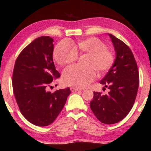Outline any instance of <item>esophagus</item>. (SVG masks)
<instances>
[{
  "mask_svg": "<svg viewBox=\"0 0 151 151\" xmlns=\"http://www.w3.org/2000/svg\"><path fill=\"white\" fill-rule=\"evenodd\" d=\"M70 91H72V92H76V91H81V89L77 88H75V87H71L70 88Z\"/></svg>",
  "mask_w": 151,
  "mask_h": 151,
  "instance_id": "obj_1",
  "label": "esophagus"
}]
</instances>
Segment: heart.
<instances>
[{
  "mask_svg": "<svg viewBox=\"0 0 151 151\" xmlns=\"http://www.w3.org/2000/svg\"><path fill=\"white\" fill-rule=\"evenodd\" d=\"M106 48V45L95 37L80 40L77 45H74L68 39L58 43L53 55L60 65H67L77 59L76 50L88 55L85 62L86 66L74 65L65 68L63 73V83L73 87L83 88L95 78V70L101 73L109 69L114 63V57Z\"/></svg>",
  "mask_w": 151,
  "mask_h": 151,
  "instance_id": "heart-1",
  "label": "heart"
}]
</instances>
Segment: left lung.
Returning <instances> with one entry per match:
<instances>
[{
  "instance_id": "obj_1",
  "label": "left lung",
  "mask_w": 151,
  "mask_h": 151,
  "mask_svg": "<svg viewBox=\"0 0 151 151\" xmlns=\"http://www.w3.org/2000/svg\"><path fill=\"white\" fill-rule=\"evenodd\" d=\"M109 35L114 46L116 58L100 83L110 91L105 95L94 92L90 107L101 122L111 124L122 121L131 111L139 88V74L130 48L114 35Z\"/></svg>"
}]
</instances>
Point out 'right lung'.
Listing matches in <instances>:
<instances>
[{
    "label": "right lung",
    "instance_id": "1",
    "mask_svg": "<svg viewBox=\"0 0 151 151\" xmlns=\"http://www.w3.org/2000/svg\"><path fill=\"white\" fill-rule=\"evenodd\" d=\"M53 39L48 36L35 39L20 53L14 64L12 88L22 115L39 127L57 119L70 94L69 88L48 91L53 79L60 77L53 62Z\"/></svg>",
    "mask_w": 151,
    "mask_h": 151
}]
</instances>
